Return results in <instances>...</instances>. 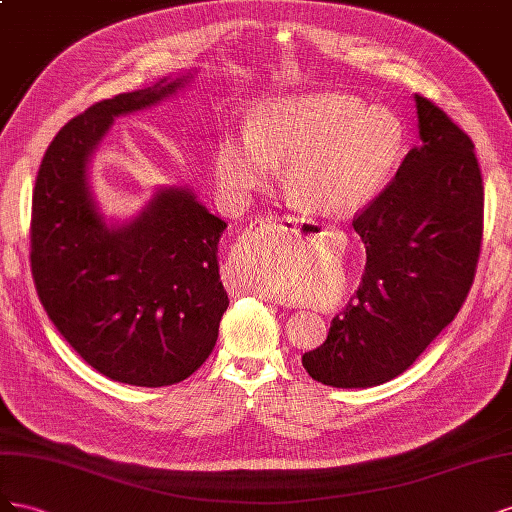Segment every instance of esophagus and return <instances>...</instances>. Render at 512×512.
Returning a JSON list of instances; mask_svg holds the SVG:
<instances>
[{"instance_id":"34e87169","label":"esophagus","mask_w":512,"mask_h":512,"mask_svg":"<svg viewBox=\"0 0 512 512\" xmlns=\"http://www.w3.org/2000/svg\"><path fill=\"white\" fill-rule=\"evenodd\" d=\"M276 231L298 233V231H300V221H298V218H294V216L276 218V216H272V214H270V216L255 218V221L251 223V227H248V229L242 233L240 246H255V244L266 242L270 236H274ZM238 289H240V291H253V294H259V296H264V298L276 302V296L264 294V291H259V289L251 287V285H240Z\"/></svg>"}]
</instances>
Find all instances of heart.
<instances>
[{"mask_svg": "<svg viewBox=\"0 0 512 512\" xmlns=\"http://www.w3.org/2000/svg\"><path fill=\"white\" fill-rule=\"evenodd\" d=\"M405 145L401 120L347 92L281 96L259 105L251 130L218 150L221 180L233 188L266 182L285 163V191L317 214H354L386 186ZM248 285L276 294L287 287L276 272L253 268Z\"/></svg>", "mask_w": 512, "mask_h": 512, "instance_id": "1", "label": "heart"}]
</instances>
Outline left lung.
Returning a JSON list of instances; mask_svg holds the SVG:
<instances>
[{"label":"left lung","instance_id":"left-lung-1","mask_svg":"<svg viewBox=\"0 0 512 512\" xmlns=\"http://www.w3.org/2000/svg\"><path fill=\"white\" fill-rule=\"evenodd\" d=\"M420 145L354 216L367 248L362 281L302 356L317 382L371 388L401 375L463 306L483 244L485 191L474 143L416 94Z\"/></svg>","mask_w":512,"mask_h":512}]
</instances>
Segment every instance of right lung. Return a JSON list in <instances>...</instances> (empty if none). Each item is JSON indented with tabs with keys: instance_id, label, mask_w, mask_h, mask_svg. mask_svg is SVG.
Here are the masks:
<instances>
[{
	"instance_id": "obj_1",
	"label": "right lung",
	"mask_w": 512,
	"mask_h": 512,
	"mask_svg": "<svg viewBox=\"0 0 512 512\" xmlns=\"http://www.w3.org/2000/svg\"><path fill=\"white\" fill-rule=\"evenodd\" d=\"M186 83L100 100L55 135L36 175L29 261L38 298L70 347L113 382H184L212 354L229 298L218 276L227 223L188 188L160 191L133 221L107 227L87 191V160L113 118Z\"/></svg>"
}]
</instances>
